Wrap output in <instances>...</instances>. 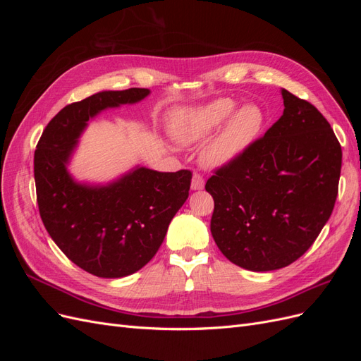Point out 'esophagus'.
I'll return each mask as SVG.
<instances>
[{
    "mask_svg": "<svg viewBox=\"0 0 361 361\" xmlns=\"http://www.w3.org/2000/svg\"><path fill=\"white\" fill-rule=\"evenodd\" d=\"M204 187V179L200 173H194L192 174V180H191V190H202Z\"/></svg>",
    "mask_w": 361,
    "mask_h": 361,
    "instance_id": "obj_1",
    "label": "esophagus"
}]
</instances>
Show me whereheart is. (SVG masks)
I'll list each match as a JSON object with an SVG mask.
<instances>
[{
	"instance_id": "obj_1",
	"label": "heart",
	"mask_w": 361,
	"mask_h": 361,
	"mask_svg": "<svg viewBox=\"0 0 361 361\" xmlns=\"http://www.w3.org/2000/svg\"><path fill=\"white\" fill-rule=\"evenodd\" d=\"M231 97H220L199 110L185 116L174 128L176 137L185 145L199 143L223 128L212 143L203 152V162L207 167H221L243 155L259 137L264 126V111L257 105L248 104L241 108Z\"/></svg>"
}]
</instances>
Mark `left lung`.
Here are the masks:
<instances>
[{"label": "left lung", "mask_w": 361, "mask_h": 361, "mask_svg": "<svg viewBox=\"0 0 361 361\" xmlns=\"http://www.w3.org/2000/svg\"><path fill=\"white\" fill-rule=\"evenodd\" d=\"M285 110L264 137L216 169L211 233L221 253L250 271H274L307 251L337 197L342 147L310 102L281 89Z\"/></svg>", "instance_id": "1"}]
</instances>
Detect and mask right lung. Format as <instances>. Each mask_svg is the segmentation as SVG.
<instances>
[{"mask_svg":"<svg viewBox=\"0 0 361 361\" xmlns=\"http://www.w3.org/2000/svg\"><path fill=\"white\" fill-rule=\"evenodd\" d=\"M149 89L99 92L52 117L35 152L39 212L52 241L75 265L96 277L120 279L157 255L171 218L188 199L190 170L137 167L90 187L72 179L66 164L87 122L106 108L135 104Z\"/></svg>","mask_w":361,"mask_h":361,"instance_id":"add662e5","label":"right lung"}]
</instances>
